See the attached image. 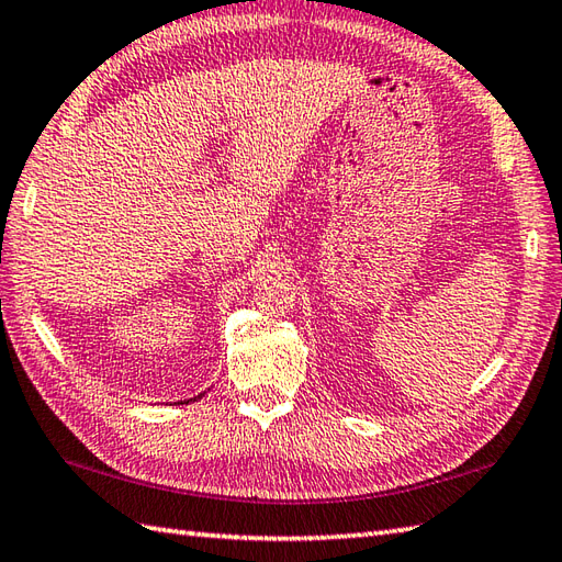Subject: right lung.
<instances>
[{
  "label": "right lung",
  "mask_w": 562,
  "mask_h": 562,
  "mask_svg": "<svg viewBox=\"0 0 562 562\" xmlns=\"http://www.w3.org/2000/svg\"><path fill=\"white\" fill-rule=\"evenodd\" d=\"M196 398H202V394H199V396H194V398H187V402H184V404H190V402H196ZM178 404H182V402H178Z\"/></svg>",
  "instance_id": "1"
}]
</instances>
